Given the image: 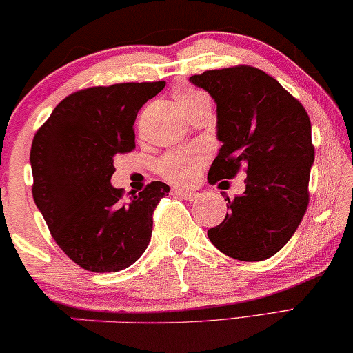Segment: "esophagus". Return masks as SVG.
<instances>
[{"mask_svg":"<svg viewBox=\"0 0 353 353\" xmlns=\"http://www.w3.org/2000/svg\"><path fill=\"white\" fill-rule=\"evenodd\" d=\"M174 194H177V196H181L183 199H187V201H193V199L198 196L194 192H188V190H174Z\"/></svg>","mask_w":353,"mask_h":353,"instance_id":"obj_1","label":"esophagus"}]
</instances>
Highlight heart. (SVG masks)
I'll return each mask as SVG.
<instances>
[{
  "label": "heart",
  "mask_w": 353,
  "mask_h": 353,
  "mask_svg": "<svg viewBox=\"0 0 353 353\" xmlns=\"http://www.w3.org/2000/svg\"><path fill=\"white\" fill-rule=\"evenodd\" d=\"M174 99L185 117L192 110L209 103L206 94L192 87L174 92ZM204 163H206V154L201 149H185L166 154L159 163V170L160 174L170 182L177 185H188L194 181Z\"/></svg>",
  "instance_id": "heart-1"
}]
</instances>
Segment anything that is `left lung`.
<instances>
[{
    "label": "left lung",
    "mask_w": 353,
    "mask_h": 353,
    "mask_svg": "<svg viewBox=\"0 0 353 353\" xmlns=\"http://www.w3.org/2000/svg\"><path fill=\"white\" fill-rule=\"evenodd\" d=\"M217 104L219 155L208 182L245 171V192L208 230L222 254L261 261L290 241L306 214L314 163L311 119L296 98L259 68L238 65L190 77Z\"/></svg>",
    "instance_id": "left-lung-1"
}]
</instances>
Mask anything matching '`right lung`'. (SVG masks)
Masks as SVG:
<instances>
[{
    "label": "right lung",
    "mask_w": 353,
    "mask_h": 353,
    "mask_svg": "<svg viewBox=\"0 0 353 353\" xmlns=\"http://www.w3.org/2000/svg\"><path fill=\"white\" fill-rule=\"evenodd\" d=\"M165 85L83 88L63 99L36 131L30 152L33 199L55 243L83 270L122 271L150 243L152 215L170 187L155 181L126 199L110 177L115 157L136 147L139 109Z\"/></svg>",
    "instance_id": "1"
}]
</instances>
